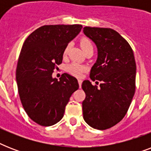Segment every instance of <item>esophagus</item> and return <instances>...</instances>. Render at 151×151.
<instances>
[{"label":"esophagus","mask_w":151,"mask_h":151,"mask_svg":"<svg viewBox=\"0 0 151 151\" xmlns=\"http://www.w3.org/2000/svg\"><path fill=\"white\" fill-rule=\"evenodd\" d=\"M78 84H79L80 88L81 87V84H82V80H81V79H78Z\"/></svg>","instance_id":"esophagus-1"}]
</instances>
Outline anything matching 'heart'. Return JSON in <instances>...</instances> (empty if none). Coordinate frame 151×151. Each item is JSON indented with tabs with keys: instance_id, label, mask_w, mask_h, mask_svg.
<instances>
[{
	"instance_id": "1",
	"label": "heart",
	"mask_w": 151,
	"mask_h": 151,
	"mask_svg": "<svg viewBox=\"0 0 151 151\" xmlns=\"http://www.w3.org/2000/svg\"><path fill=\"white\" fill-rule=\"evenodd\" d=\"M80 45L81 46V48L84 50V52L88 50V49H93V44L92 41L90 40L89 38L87 37H83L81 39ZM70 45H67L65 47L63 51V55L66 56V55L68 54V52L70 50ZM87 70V67L85 65L82 64L78 63H72L69 64L68 66H66V70L68 71L69 73L72 74V75L75 76V77H81L82 75V73Z\"/></svg>"
}]
</instances>
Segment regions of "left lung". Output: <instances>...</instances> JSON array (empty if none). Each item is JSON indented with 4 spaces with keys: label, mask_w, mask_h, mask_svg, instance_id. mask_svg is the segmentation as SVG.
Returning a JSON list of instances; mask_svg holds the SVG:
<instances>
[{
    "label": "left lung",
    "mask_w": 151,
    "mask_h": 151,
    "mask_svg": "<svg viewBox=\"0 0 151 151\" xmlns=\"http://www.w3.org/2000/svg\"><path fill=\"white\" fill-rule=\"evenodd\" d=\"M83 32L98 49L90 78L101 81L99 88L83 81V117L93 129L105 130L121 122L131 104L136 90L135 57L128 41L114 29L85 27Z\"/></svg>",
    "instance_id": "8db88e82"
}]
</instances>
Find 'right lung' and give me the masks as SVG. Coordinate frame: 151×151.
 <instances>
[{
	"instance_id": "obj_1",
	"label": "right lung",
	"mask_w": 151,
	"mask_h": 151,
	"mask_svg": "<svg viewBox=\"0 0 151 151\" xmlns=\"http://www.w3.org/2000/svg\"><path fill=\"white\" fill-rule=\"evenodd\" d=\"M81 29L79 24L46 25L23 43L15 73L18 91L27 115L41 126L63 118L71 95L79 88L73 76L63 73L58 81L52 73L62 63L65 47Z\"/></svg>"
}]
</instances>
